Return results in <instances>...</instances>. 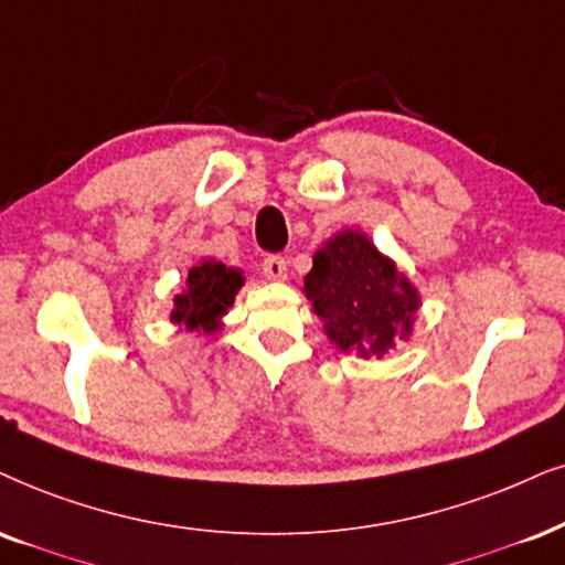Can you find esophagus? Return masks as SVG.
<instances>
[{"mask_svg":"<svg viewBox=\"0 0 565 565\" xmlns=\"http://www.w3.org/2000/svg\"><path fill=\"white\" fill-rule=\"evenodd\" d=\"M263 274H266L270 281H284V278H287V260H284L281 255H268V258L263 260Z\"/></svg>","mask_w":565,"mask_h":565,"instance_id":"esophagus-1","label":"esophagus"}]
</instances>
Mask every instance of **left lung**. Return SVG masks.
I'll list each match as a JSON object with an SVG mask.
<instances>
[{
	"label": "left lung",
	"instance_id": "left-lung-1",
	"mask_svg": "<svg viewBox=\"0 0 565 565\" xmlns=\"http://www.w3.org/2000/svg\"><path fill=\"white\" fill-rule=\"evenodd\" d=\"M305 295L341 352L381 356L412 335L419 295L396 263L377 253L362 232L326 242L305 276Z\"/></svg>",
	"mask_w": 565,
	"mask_h": 565
}]
</instances>
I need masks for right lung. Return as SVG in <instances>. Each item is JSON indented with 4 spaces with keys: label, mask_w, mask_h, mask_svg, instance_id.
I'll list each match as a JSON object with an SVG mask.
<instances>
[{
    "label": "right lung",
    "mask_w": 565,
    "mask_h": 565,
    "mask_svg": "<svg viewBox=\"0 0 565 565\" xmlns=\"http://www.w3.org/2000/svg\"><path fill=\"white\" fill-rule=\"evenodd\" d=\"M245 284L239 268H226L224 263L203 260L200 266L190 268L188 289L174 297L171 320L184 326L188 331H216L221 316L234 305V295Z\"/></svg>",
    "instance_id": "obj_1"
}]
</instances>
